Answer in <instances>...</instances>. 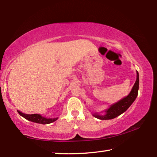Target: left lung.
I'll return each instance as SVG.
<instances>
[{
    "label": "left lung",
    "instance_id": "left-lung-1",
    "mask_svg": "<svg viewBox=\"0 0 157 157\" xmlns=\"http://www.w3.org/2000/svg\"><path fill=\"white\" fill-rule=\"evenodd\" d=\"M139 75L138 71H136V80L129 94L125 98L118 101V102L111 105L108 109L105 111V113L103 115H100V114L95 113L93 114V116L98 119H100V120H110V119H113L117 116H120L121 114L124 113L136 100L138 95V91H139Z\"/></svg>",
    "mask_w": 157,
    "mask_h": 157
}]
</instances>
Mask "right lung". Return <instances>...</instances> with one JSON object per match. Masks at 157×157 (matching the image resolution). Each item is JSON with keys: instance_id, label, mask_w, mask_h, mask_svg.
Listing matches in <instances>:
<instances>
[{"instance_id": "right-lung-1", "label": "right lung", "mask_w": 157, "mask_h": 157, "mask_svg": "<svg viewBox=\"0 0 157 157\" xmlns=\"http://www.w3.org/2000/svg\"><path fill=\"white\" fill-rule=\"evenodd\" d=\"M18 113L20 114L21 116H23V118H25L27 120L34 122V123H40V124H49L53 123L55 121H57L58 118H46L45 117H43L41 116L40 114H25L21 112V111L17 110Z\"/></svg>"}]
</instances>
